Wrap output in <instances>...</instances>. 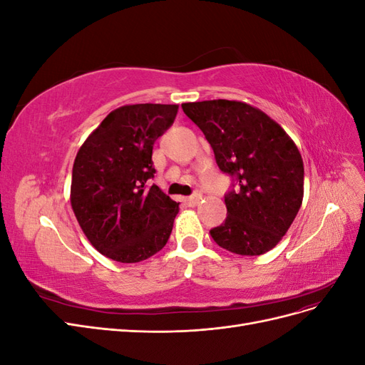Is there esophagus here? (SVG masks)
I'll use <instances>...</instances> for the list:
<instances>
[{
    "label": "esophagus",
    "instance_id": "34e87169",
    "mask_svg": "<svg viewBox=\"0 0 365 365\" xmlns=\"http://www.w3.org/2000/svg\"><path fill=\"white\" fill-rule=\"evenodd\" d=\"M201 200H202V195L201 193H195V195H192L189 197H185V204L190 205V207H195Z\"/></svg>",
    "mask_w": 365,
    "mask_h": 365
}]
</instances>
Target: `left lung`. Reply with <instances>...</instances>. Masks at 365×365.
<instances>
[{"mask_svg":"<svg viewBox=\"0 0 365 365\" xmlns=\"http://www.w3.org/2000/svg\"><path fill=\"white\" fill-rule=\"evenodd\" d=\"M236 184L225 195L227 219L210 230L224 250L260 256L289 230L302 207L304 168L284 129L260 109L237 101L182 103Z\"/></svg>","mask_w":365,"mask_h":365,"instance_id":"left-lung-1","label":"left lung"}]
</instances>
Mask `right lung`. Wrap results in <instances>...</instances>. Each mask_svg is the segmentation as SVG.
Returning a JSON list of instances; mask_svg holds the SVG:
<instances>
[{"instance_id": "obj_1", "label": "right lung", "mask_w": 365, "mask_h": 365, "mask_svg": "<svg viewBox=\"0 0 365 365\" xmlns=\"http://www.w3.org/2000/svg\"><path fill=\"white\" fill-rule=\"evenodd\" d=\"M178 105H125L109 113L77 152L71 207L91 245L121 263L146 260L168 244L178 202L148 185L152 149Z\"/></svg>"}]
</instances>
